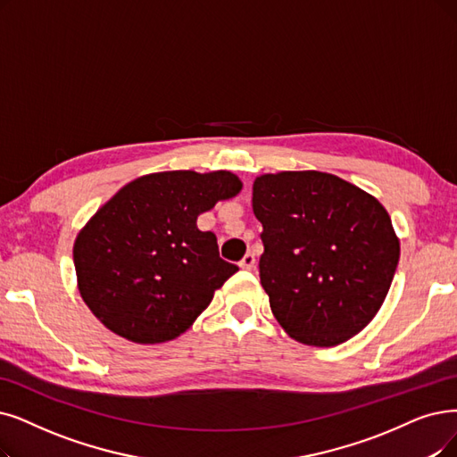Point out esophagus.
<instances>
[{
    "mask_svg": "<svg viewBox=\"0 0 457 457\" xmlns=\"http://www.w3.org/2000/svg\"><path fill=\"white\" fill-rule=\"evenodd\" d=\"M240 268H244V270H253V268H254V254L247 253L245 257L240 261Z\"/></svg>",
    "mask_w": 457,
    "mask_h": 457,
    "instance_id": "obj_1",
    "label": "esophagus"
}]
</instances>
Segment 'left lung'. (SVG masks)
<instances>
[{
    "mask_svg": "<svg viewBox=\"0 0 457 457\" xmlns=\"http://www.w3.org/2000/svg\"><path fill=\"white\" fill-rule=\"evenodd\" d=\"M253 212L262 223L261 283L283 330L313 346L361 332L399 262L385 206L334 174L300 170L254 179Z\"/></svg>",
    "mask_w": 457,
    "mask_h": 457,
    "instance_id": "left-lung-1",
    "label": "left lung"
}]
</instances>
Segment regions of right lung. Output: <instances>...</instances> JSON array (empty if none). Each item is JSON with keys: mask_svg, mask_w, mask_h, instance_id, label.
Masks as SVG:
<instances>
[{"mask_svg": "<svg viewBox=\"0 0 457 457\" xmlns=\"http://www.w3.org/2000/svg\"><path fill=\"white\" fill-rule=\"evenodd\" d=\"M242 191L228 170H170L123 186L79 232L80 296L111 332L142 345L184 334L238 271L196 217Z\"/></svg>", "mask_w": 457, "mask_h": 457, "instance_id": "obj_1", "label": "right lung"}]
</instances>
